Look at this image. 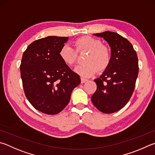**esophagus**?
<instances>
[{"label": "esophagus", "instance_id": "esophagus-1", "mask_svg": "<svg viewBox=\"0 0 155 155\" xmlns=\"http://www.w3.org/2000/svg\"><path fill=\"white\" fill-rule=\"evenodd\" d=\"M81 83H84L87 82V79H86V78H81Z\"/></svg>", "mask_w": 155, "mask_h": 155}]
</instances>
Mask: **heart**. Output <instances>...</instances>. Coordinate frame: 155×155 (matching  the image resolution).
I'll use <instances>...</instances> for the list:
<instances>
[{
    "label": "heart",
    "mask_w": 155,
    "mask_h": 155,
    "mask_svg": "<svg viewBox=\"0 0 155 155\" xmlns=\"http://www.w3.org/2000/svg\"><path fill=\"white\" fill-rule=\"evenodd\" d=\"M74 45L78 52H88L85 60V64L76 66L74 68V71L82 77H89L97 70L98 72H103L108 67L111 60L110 52L106 47L102 45L100 41L91 36H83L74 42ZM76 51L69 45H64L59 55L64 63L72 66L77 60Z\"/></svg>",
    "instance_id": "b5f03b06"
}]
</instances>
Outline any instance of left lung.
<instances>
[{"instance_id":"1","label":"left lung","mask_w":155,"mask_h":155,"mask_svg":"<svg viewBox=\"0 0 155 155\" xmlns=\"http://www.w3.org/2000/svg\"><path fill=\"white\" fill-rule=\"evenodd\" d=\"M94 35L108 43L111 60L103 74L94 80L97 89L91 101L103 113H113L127 104L134 91L139 70L137 55L130 42L119 34L106 31Z\"/></svg>"}]
</instances>
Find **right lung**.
Segmentation results:
<instances>
[{"label": "right lung", "instance_id": "obj_1", "mask_svg": "<svg viewBox=\"0 0 155 155\" xmlns=\"http://www.w3.org/2000/svg\"><path fill=\"white\" fill-rule=\"evenodd\" d=\"M68 37L49 36L34 41L23 53L20 71L26 97L35 109L56 114L68 104L81 83L79 75L59 55Z\"/></svg>", "mask_w": 155, "mask_h": 155}]
</instances>
